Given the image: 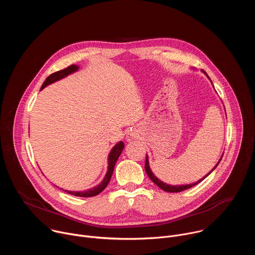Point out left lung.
<instances>
[{
  "mask_svg": "<svg viewBox=\"0 0 255 255\" xmlns=\"http://www.w3.org/2000/svg\"><path fill=\"white\" fill-rule=\"evenodd\" d=\"M203 72L205 75H207L206 72L203 70ZM208 77V76H207ZM209 78V77H208ZM210 79V78H209ZM221 159H222V157L220 158V160L218 161V163L215 165V167L207 174V175H205L203 178H201L200 180H198V181H196V183H193V184H190V185H181V186H169V185H167V184H165V183H163V181H161L160 179H158L154 174H153V172L151 171V169H150V167H149V162H148V156L146 155V160H145V171H146V173L148 174V176H149V178L153 181V183L158 187V188H160L161 190H163L164 192H167V193H178V192H183V191H185V190H188V189H190V188H192V187H194V186H196V185H198L199 183H201V181L204 179V178H206L216 167H217V165L220 163V161H221Z\"/></svg>",
  "mask_w": 255,
  "mask_h": 255,
  "instance_id": "obj_1",
  "label": "left lung"
}]
</instances>
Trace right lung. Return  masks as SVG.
<instances>
[{
  "label": "right lung",
  "mask_w": 255,
  "mask_h": 255,
  "mask_svg": "<svg viewBox=\"0 0 255 255\" xmlns=\"http://www.w3.org/2000/svg\"><path fill=\"white\" fill-rule=\"evenodd\" d=\"M79 69V66L78 65H75V64H71L69 66H67L66 68L64 69H61V70H58L56 72H53V74H51L46 80L45 82L43 83L42 87H41V90L44 89L46 86L56 82V81H59L65 77H67L68 75L72 74V72H75ZM124 149V143L122 141L118 142L115 146L112 148L111 152L109 153V156H108V171L104 177V179L102 180V183L91 189V190H88V191H84V192H71V191H64L66 192L67 194L69 195H72V196H77V197H84V198H89V197H94V196H97L99 195L101 192H103L105 190V188L108 186L109 181H110L111 179V176L113 174V171H114V167H115V164H116V161L117 159L119 158L122 150Z\"/></svg>",
  "instance_id": "add662e5"
}]
</instances>
